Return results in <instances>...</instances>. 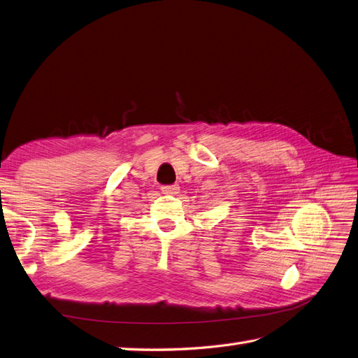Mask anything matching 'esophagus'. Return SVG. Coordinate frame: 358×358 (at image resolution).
I'll list each match as a JSON object with an SVG mask.
<instances>
[{"label": "esophagus", "instance_id": "34e87169", "mask_svg": "<svg viewBox=\"0 0 358 358\" xmlns=\"http://www.w3.org/2000/svg\"><path fill=\"white\" fill-rule=\"evenodd\" d=\"M180 187L178 185H171V186H162V192L166 193V195H176V193H178Z\"/></svg>", "mask_w": 358, "mask_h": 358}]
</instances>
